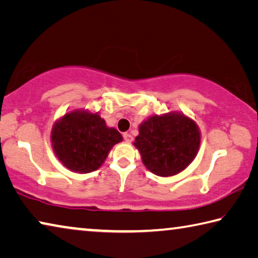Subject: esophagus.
<instances>
[{"label": "esophagus", "mask_w": 258, "mask_h": 258, "mask_svg": "<svg viewBox=\"0 0 258 258\" xmlns=\"http://www.w3.org/2000/svg\"><path fill=\"white\" fill-rule=\"evenodd\" d=\"M123 138H124V141L126 143H131V142H132V140H133V137L130 133H124Z\"/></svg>", "instance_id": "1"}]
</instances>
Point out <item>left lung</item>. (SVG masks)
I'll use <instances>...</instances> for the list:
<instances>
[{"instance_id": "8db88e82", "label": "left lung", "mask_w": 258, "mask_h": 258, "mask_svg": "<svg viewBox=\"0 0 258 258\" xmlns=\"http://www.w3.org/2000/svg\"><path fill=\"white\" fill-rule=\"evenodd\" d=\"M200 140L195 120L182 112L171 111L142 121L133 145L151 173L167 177L184 171L194 161Z\"/></svg>"}]
</instances>
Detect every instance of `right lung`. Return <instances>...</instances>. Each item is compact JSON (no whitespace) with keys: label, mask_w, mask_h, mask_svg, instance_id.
<instances>
[{"label":"right lung","mask_w":258,"mask_h":258,"mask_svg":"<svg viewBox=\"0 0 258 258\" xmlns=\"http://www.w3.org/2000/svg\"><path fill=\"white\" fill-rule=\"evenodd\" d=\"M123 141L113 127H108L99 112L75 109L55 121L51 143L55 156L69 171L86 174L101 167L112 147Z\"/></svg>","instance_id":"right-lung-1"}]
</instances>
